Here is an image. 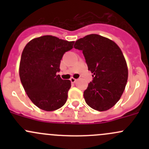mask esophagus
<instances>
[{
    "label": "esophagus",
    "instance_id": "esophagus-1",
    "mask_svg": "<svg viewBox=\"0 0 149 149\" xmlns=\"http://www.w3.org/2000/svg\"><path fill=\"white\" fill-rule=\"evenodd\" d=\"M70 81H71V83H75V82L76 81V80H77V79H75V78L72 77V78H70Z\"/></svg>",
    "mask_w": 149,
    "mask_h": 149
}]
</instances>
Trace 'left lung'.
<instances>
[{"label":"left lung","instance_id":"left-lung-1","mask_svg":"<svg viewBox=\"0 0 149 149\" xmlns=\"http://www.w3.org/2000/svg\"><path fill=\"white\" fill-rule=\"evenodd\" d=\"M74 47L83 51L94 77L84 92L86 102L95 110H108L119 101L127 84L128 70L120 48L96 34L78 40Z\"/></svg>","mask_w":149,"mask_h":149}]
</instances>
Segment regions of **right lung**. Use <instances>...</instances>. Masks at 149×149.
<instances>
[{
    "mask_svg": "<svg viewBox=\"0 0 149 149\" xmlns=\"http://www.w3.org/2000/svg\"><path fill=\"white\" fill-rule=\"evenodd\" d=\"M73 44L45 35L31 40L24 48L19 64L21 82L30 100L42 110H56L67 101L71 83L57 72L63 55Z\"/></svg>",
    "mask_w": 149,
    "mask_h": 149,
    "instance_id": "add662e5",
    "label": "right lung"
}]
</instances>
